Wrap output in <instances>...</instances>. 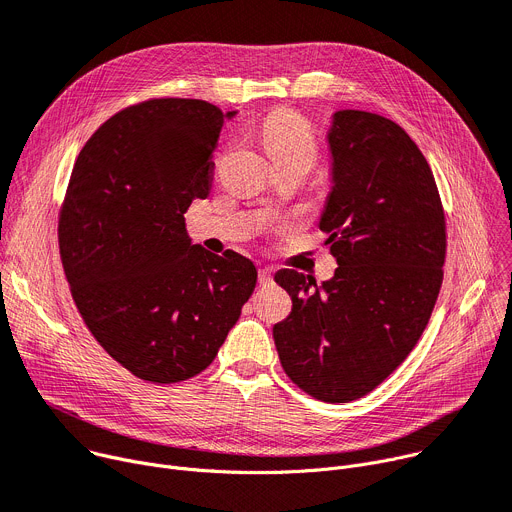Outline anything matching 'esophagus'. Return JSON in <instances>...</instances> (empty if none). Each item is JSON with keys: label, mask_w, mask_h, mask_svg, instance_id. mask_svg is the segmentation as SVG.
<instances>
[{"label": "esophagus", "mask_w": 512, "mask_h": 512, "mask_svg": "<svg viewBox=\"0 0 512 512\" xmlns=\"http://www.w3.org/2000/svg\"><path fill=\"white\" fill-rule=\"evenodd\" d=\"M273 284V275L269 269H259V286L269 288Z\"/></svg>", "instance_id": "1"}]
</instances>
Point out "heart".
I'll list each match as a JSON object with an SVG mask.
<instances>
[{
    "mask_svg": "<svg viewBox=\"0 0 512 512\" xmlns=\"http://www.w3.org/2000/svg\"><path fill=\"white\" fill-rule=\"evenodd\" d=\"M261 143L273 163L300 161L314 165L318 136L312 124L294 110H275L261 124Z\"/></svg>",
    "mask_w": 512,
    "mask_h": 512,
    "instance_id": "obj_1",
    "label": "heart"
}]
</instances>
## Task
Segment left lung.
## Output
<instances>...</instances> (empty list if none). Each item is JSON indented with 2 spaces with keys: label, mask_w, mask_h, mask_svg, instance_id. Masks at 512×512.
<instances>
[{
  "label": "left lung",
  "mask_w": 512,
  "mask_h": 512,
  "mask_svg": "<svg viewBox=\"0 0 512 512\" xmlns=\"http://www.w3.org/2000/svg\"><path fill=\"white\" fill-rule=\"evenodd\" d=\"M333 190L320 218L339 267L316 286L275 273L292 312L273 327L288 378L322 402H351L380 386L421 339L447 251L433 171L396 122L341 110L329 132Z\"/></svg>",
  "instance_id": "8db88e82"
}]
</instances>
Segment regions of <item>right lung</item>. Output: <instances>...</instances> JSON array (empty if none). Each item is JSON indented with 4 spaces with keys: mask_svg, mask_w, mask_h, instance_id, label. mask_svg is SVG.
Masks as SVG:
<instances>
[{
    "mask_svg": "<svg viewBox=\"0 0 512 512\" xmlns=\"http://www.w3.org/2000/svg\"><path fill=\"white\" fill-rule=\"evenodd\" d=\"M204 100L151 98L83 145L59 212V251L89 333L132 376L175 384L206 369L257 284L247 257L192 245L224 118Z\"/></svg>",
    "mask_w": 512,
    "mask_h": 512,
    "instance_id": "add662e5",
    "label": "right lung"
}]
</instances>
